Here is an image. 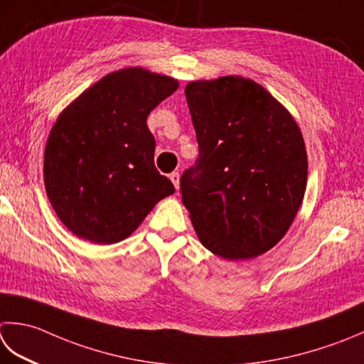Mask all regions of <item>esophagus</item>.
<instances>
[{
  "instance_id": "obj_1",
  "label": "esophagus",
  "mask_w": 364,
  "mask_h": 364,
  "mask_svg": "<svg viewBox=\"0 0 364 364\" xmlns=\"http://www.w3.org/2000/svg\"><path fill=\"white\" fill-rule=\"evenodd\" d=\"M170 180H172V183H173V186H175L176 191L180 189V173H178V172L170 173Z\"/></svg>"
}]
</instances>
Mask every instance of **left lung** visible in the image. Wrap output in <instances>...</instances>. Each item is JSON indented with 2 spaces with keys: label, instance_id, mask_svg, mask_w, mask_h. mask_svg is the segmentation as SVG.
<instances>
[{
  "label": "left lung",
  "instance_id": "1",
  "mask_svg": "<svg viewBox=\"0 0 364 364\" xmlns=\"http://www.w3.org/2000/svg\"><path fill=\"white\" fill-rule=\"evenodd\" d=\"M198 159L181 176L200 243L225 260L265 254L300 210L308 154L290 112L251 78L225 75L184 90Z\"/></svg>",
  "mask_w": 364,
  "mask_h": 364
}]
</instances>
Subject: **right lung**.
Listing matches in <instances>:
<instances>
[{
  "label": "right lung",
  "mask_w": 364,
  "mask_h": 364,
  "mask_svg": "<svg viewBox=\"0 0 364 364\" xmlns=\"http://www.w3.org/2000/svg\"><path fill=\"white\" fill-rule=\"evenodd\" d=\"M178 90L144 68L104 75L74 99L48 134L44 184L56 216L78 238L113 245L175 188L154 167L149 112Z\"/></svg>",
  "instance_id": "add662e5"
}]
</instances>
